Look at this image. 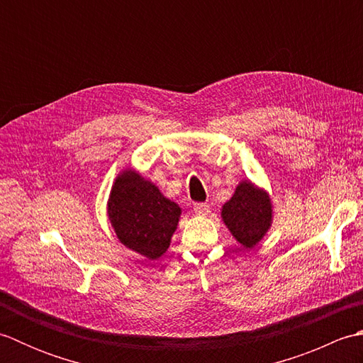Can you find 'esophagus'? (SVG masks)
<instances>
[{
    "label": "esophagus",
    "instance_id": "esophagus-1",
    "mask_svg": "<svg viewBox=\"0 0 363 363\" xmlns=\"http://www.w3.org/2000/svg\"><path fill=\"white\" fill-rule=\"evenodd\" d=\"M194 211L196 215H207L211 211V206L207 203H195L194 204Z\"/></svg>",
    "mask_w": 363,
    "mask_h": 363
}]
</instances>
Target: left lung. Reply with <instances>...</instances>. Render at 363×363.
<instances>
[{
	"instance_id": "obj_1",
	"label": "left lung",
	"mask_w": 363,
	"mask_h": 363,
	"mask_svg": "<svg viewBox=\"0 0 363 363\" xmlns=\"http://www.w3.org/2000/svg\"><path fill=\"white\" fill-rule=\"evenodd\" d=\"M221 217L230 234L245 248H252L272 225V203L265 191L251 182H242L234 196L223 206Z\"/></svg>"
}]
</instances>
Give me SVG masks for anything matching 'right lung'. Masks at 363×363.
Instances as JSON below:
<instances>
[{"instance_id":"right-lung-1","label":"right lung","mask_w":363,"mask_h":363,"mask_svg":"<svg viewBox=\"0 0 363 363\" xmlns=\"http://www.w3.org/2000/svg\"><path fill=\"white\" fill-rule=\"evenodd\" d=\"M181 207L135 172L115 181L109 198V218L117 237L128 248L151 260L168 248L179 221Z\"/></svg>"}]
</instances>
